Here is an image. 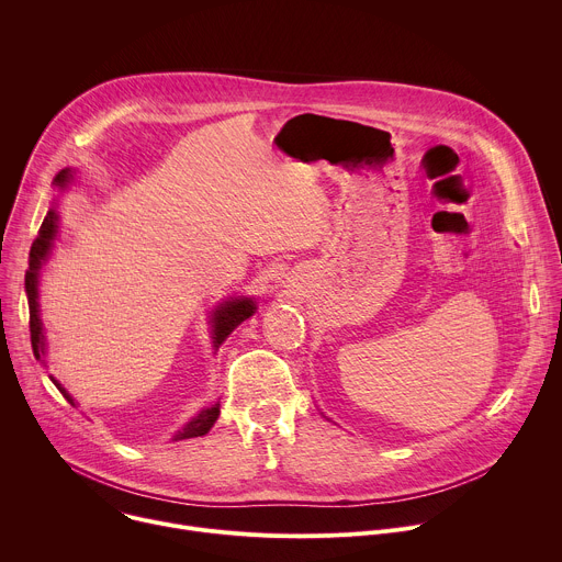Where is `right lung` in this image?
Wrapping results in <instances>:
<instances>
[{
    "instance_id": "right-lung-1",
    "label": "right lung",
    "mask_w": 562,
    "mask_h": 562,
    "mask_svg": "<svg viewBox=\"0 0 562 562\" xmlns=\"http://www.w3.org/2000/svg\"><path fill=\"white\" fill-rule=\"evenodd\" d=\"M68 178H70V176H68V169H64V171H59V173L55 176L53 182H55L59 189H64L66 182H68ZM55 233H57V213H55V209H50V211L46 213V217H44L40 231H37V237H35V243H33V247H31V256H29V269H26V295H29V313H31V315H29L31 345H33V353H35L37 360H42V356H44V334H42L40 311H37V278H40V267H42V262L46 260V256H48V251H50V247H53ZM254 313H256L254 300H245V297H243V300H231V302L217 306L215 313H213V345L220 347V345L226 340V336H228L237 325H243L245 319L251 317ZM55 384H57V382H55ZM57 389L61 391V395L68 400L70 405H75L72 397H70L59 384H57ZM217 416H220V407H217V405L211 407V409L200 412L182 431H178V436H176L173 440H187V438H198V436L209 434V429L213 427V423L217 420Z\"/></svg>"
}]
</instances>
